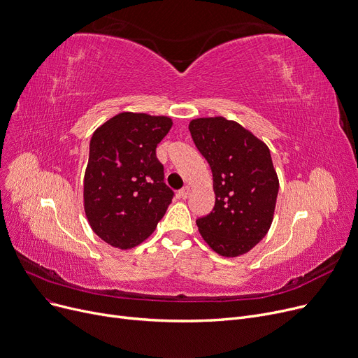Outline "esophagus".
<instances>
[{
    "instance_id": "1",
    "label": "esophagus",
    "mask_w": 358,
    "mask_h": 358,
    "mask_svg": "<svg viewBox=\"0 0 358 358\" xmlns=\"http://www.w3.org/2000/svg\"><path fill=\"white\" fill-rule=\"evenodd\" d=\"M189 196H190V187H182V189L178 192V197L180 199H182V200H185V199H189Z\"/></svg>"
}]
</instances>
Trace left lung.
<instances>
[{
  "label": "left lung",
  "instance_id": "1",
  "mask_svg": "<svg viewBox=\"0 0 358 358\" xmlns=\"http://www.w3.org/2000/svg\"><path fill=\"white\" fill-rule=\"evenodd\" d=\"M192 138L213 174L215 208L196 220L204 242L222 257L247 254L271 227L278 177L268 146L227 117H199Z\"/></svg>",
  "mask_w": 358,
  "mask_h": 358
}]
</instances>
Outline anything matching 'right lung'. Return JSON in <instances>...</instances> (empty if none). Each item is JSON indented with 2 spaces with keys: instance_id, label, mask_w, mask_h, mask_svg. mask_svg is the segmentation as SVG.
Returning a JSON list of instances; mask_svg holds the SVG:
<instances>
[{
  "instance_id": "obj_1",
  "label": "right lung",
  "mask_w": 358,
  "mask_h": 358,
  "mask_svg": "<svg viewBox=\"0 0 358 358\" xmlns=\"http://www.w3.org/2000/svg\"><path fill=\"white\" fill-rule=\"evenodd\" d=\"M168 116L123 111L96 129L84 176V212L92 232L119 250L138 247L164 217L173 190L164 182L157 145Z\"/></svg>"
}]
</instances>
